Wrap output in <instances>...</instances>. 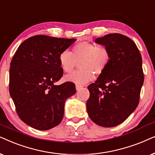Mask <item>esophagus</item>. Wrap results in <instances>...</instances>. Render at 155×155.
<instances>
[{
  "label": "esophagus",
  "instance_id": "1",
  "mask_svg": "<svg viewBox=\"0 0 155 155\" xmlns=\"http://www.w3.org/2000/svg\"><path fill=\"white\" fill-rule=\"evenodd\" d=\"M82 88H83V86H82V85H79V84H76V90H77V91L81 89Z\"/></svg>",
  "mask_w": 155,
  "mask_h": 155
}]
</instances>
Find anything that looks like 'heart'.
<instances>
[{
    "label": "heart",
    "instance_id": "heart-1",
    "mask_svg": "<svg viewBox=\"0 0 155 155\" xmlns=\"http://www.w3.org/2000/svg\"><path fill=\"white\" fill-rule=\"evenodd\" d=\"M110 60V51L104 45L81 42L72 47L71 51H64L59 56L61 69L70 73L79 62V69L64 76L67 81L79 85L85 84L94 79V74L101 75L105 71Z\"/></svg>",
    "mask_w": 155,
    "mask_h": 155
}]
</instances>
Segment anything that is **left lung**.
Wrapping results in <instances>:
<instances>
[{
  "label": "left lung",
  "instance_id": "left-lung-1",
  "mask_svg": "<svg viewBox=\"0 0 155 155\" xmlns=\"http://www.w3.org/2000/svg\"><path fill=\"white\" fill-rule=\"evenodd\" d=\"M110 51V60L105 71L88 89V116L102 127H112L124 122L135 110L144 82L142 57L130 38L108 34L95 40Z\"/></svg>",
  "mask_w": 155,
  "mask_h": 155
}]
</instances>
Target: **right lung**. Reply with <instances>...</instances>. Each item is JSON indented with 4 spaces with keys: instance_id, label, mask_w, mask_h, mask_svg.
<instances>
[{
    "instance_id": "right-lung-1",
    "label": "right lung",
    "mask_w": 155,
    "mask_h": 155,
    "mask_svg": "<svg viewBox=\"0 0 155 155\" xmlns=\"http://www.w3.org/2000/svg\"><path fill=\"white\" fill-rule=\"evenodd\" d=\"M76 39L35 35L25 40L10 62L9 91L18 116L39 130L62 120L66 100L76 93L75 84L54 85L63 76L59 56Z\"/></svg>"
}]
</instances>
